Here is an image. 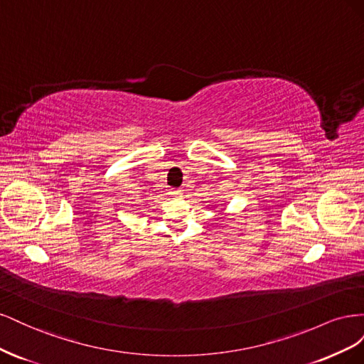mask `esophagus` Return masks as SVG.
<instances>
[{"label":"esophagus","instance_id":"obj_1","mask_svg":"<svg viewBox=\"0 0 364 364\" xmlns=\"http://www.w3.org/2000/svg\"><path fill=\"white\" fill-rule=\"evenodd\" d=\"M171 196H173V197L181 196V190H173V191H171Z\"/></svg>","mask_w":364,"mask_h":364}]
</instances>
